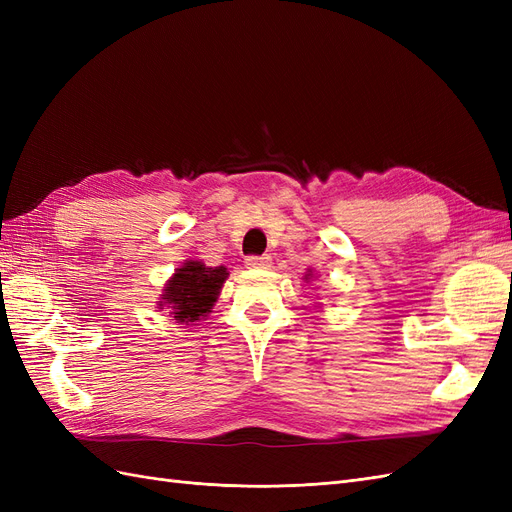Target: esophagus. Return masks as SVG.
I'll list each match as a JSON object with an SVG mask.
<instances>
[{"label": "esophagus", "instance_id": "34e87169", "mask_svg": "<svg viewBox=\"0 0 512 512\" xmlns=\"http://www.w3.org/2000/svg\"><path fill=\"white\" fill-rule=\"evenodd\" d=\"M245 265L250 269H267L271 265V256L262 254V256H247Z\"/></svg>", "mask_w": 512, "mask_h": 512}]
</instances>
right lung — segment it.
Wrapping results in <instances>:
<instances>
[{
    "mask_svg": "<svg viewBox=\"0 0 512 512\" xmlns=\"http://www.w3.org/2000/svg\"><path fill=\"white\" fill-rule=\"evenodd\" d=\"M226 277V267H205L196 260L185 262L166 284L162 305L173 307L170 314H175V320L194 322L211 312Z\"/></svg>",
    "mask_w": 512,
    "mask_h": 512,
    "instance_id": "right-lung-1",
    "label": "right lung"
}]
</instances>
